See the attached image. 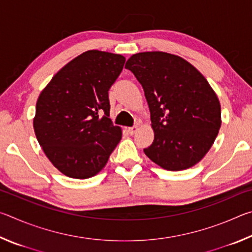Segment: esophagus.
Wrapping results in <instances>:
<instances>
[{
	"label": "esophagus",
	"mask_w": 252,
	"mask_h": 252,
	"mask_svg": "<svg viewBox=\"0 0 252 252\" xmlns=\"http://www.w3.org/2000/svg\"><path fill=\"white\" fill-rule=\"evenodd\" d=\"M127 131H129V133L131 134V135H133L136 131H138V126H131V127H129V129H127Z\"/></svg>",
	"instance_id": "1"
}]
</instances>
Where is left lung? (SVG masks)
<instances>
[{
  "mask_svg": "<svg viewBox=\"0 0 252 252\" xmlns=\"http://www.w3.org/2000/svg\"><path fill=\"white\" fill-rule=\"evenodd\" d=\"M126 69L142 85L155 140L144 153L169 171L193 167L210 150L221 126L218 96L206 78L178 55L133 54Z\"/></svg>",
  "mask_w": 252,
  "mask_h": 252,
  "instance_id": "obj_1",
  "label": "left lung"
}]
</instances>
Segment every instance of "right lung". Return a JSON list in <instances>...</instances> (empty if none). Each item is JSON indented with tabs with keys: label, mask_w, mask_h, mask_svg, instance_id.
Segmentation results:
<instances>
[{
	"label": "right lung",
	"mask_w": 252,
	"mask_h": 252,
	"mask_svg": "<svg viewBox=\"0 0 252 252\" xmlns=\"http://www.w3.org/2000/svg\"><path fill=\"white\" fill-rule=\"evenodd\" d=\"M126 58L90 50L70 61L40 93L33 127L55 168L88 179L105 167L122 138L110 117L109 93Z\"/></svg>",
	"instance_id": "right-lung-1"
}]
</instances>
